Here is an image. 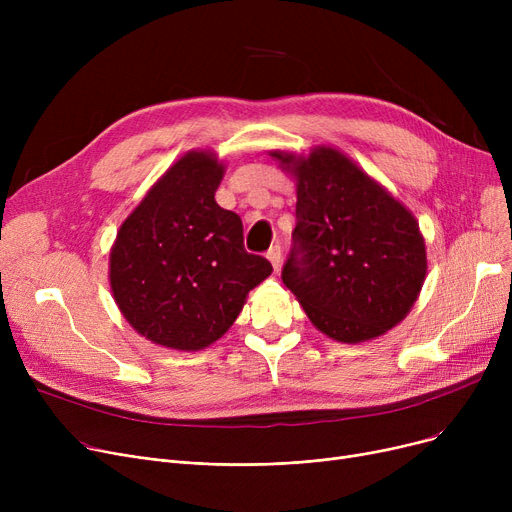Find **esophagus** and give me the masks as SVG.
I'll return each instance as SVG.
<instances>
[{
    "label": "esophagus",
    "instance_id": "34e87169",
    "mask_svg": "<svg viewBox=\"0 0 512 512\" xmlns=\"http://www.w3.org/2000/svg\"><path fill=\"white\" fill-rule=\"evenodd\" d=\"M267 259L272 261L274 270H280V263H282V249H280V245H272L270 247V251H267Z\"/></svg>",
    "mask_w": 512,
    "mask_h": 512
}]
</instances>
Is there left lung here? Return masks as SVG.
I'll list each match as a JSON object with an SVG mask.
<instances>
[{
    "instance_id": "obj_1",
    "label": "left lung",
    "mask_w": 512,
    "mask_h": 512,
    "mask_svg": "<svg viewBox=\"0 0 512 512\" xmlns=\"http://www.w3.org/2000/svg\"><path fill=\"white\" fill-rule=\"evenodd\" d=\"M272 155L297 176V228L282 282L313 326L340 342L394 328L427 272L411 211L332 147L309 157Z\"/></svg>"
}]
</instances>
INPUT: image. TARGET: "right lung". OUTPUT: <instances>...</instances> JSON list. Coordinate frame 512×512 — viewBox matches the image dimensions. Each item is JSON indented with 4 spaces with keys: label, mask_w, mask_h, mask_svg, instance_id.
Instances as JSON below:
<instances>
[{
    "label": "right lung",
    "mask_w": 512,
    "mask_h": 512,
    "mask_svg": "<svg viewBox=\"0 0 512 512\" xmlns=\"http://www.w3.org/2000/svg\"><path fill=\"white\" fill-rule=\"evenodd\" d=\"M224 168L191 151L122 224L110 257L114 299L128 324L155 344L199 351L238 317L272 263L247 253L242 222L215 203Z\"/></svg>",
    "instance_id": "1"
}]
</instances>
